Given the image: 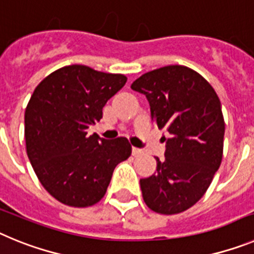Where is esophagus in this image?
Listing matches in <instances>:
<instances>
[{
	"label": "esophagus",
	"instance_id": "esophagus-1",
	"mask_svg": "<svg viewBox=\"0 0 254 254\" xmlns=\"http://www.w3.org/2000/svg\"><path fill=\"white\" fill-rule=\"evenodd\" d=\"M142 154H143V151L141 149H137V147H132V155H133V156H136V158H137V156H141Z\"/></svg>",
	"mask_w": 254,
	"mask_h": 254
}]
</instances>
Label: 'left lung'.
Returning <instances> with one entry per match:
<instances>
[{
	"label": "left lung",
	"mask_w": 254,
	"mask_h": 254,
	"mask_svg": "<svg viewBox=\"0 0 254 254\" xmlns=\"http://www.w3.org/2000/svg\"><path fill=\"white\" fill-rule=\"evenodd\" d=\"M131 89L143 94L159 129H167L165 159L140 179L147 207L174 215L205 194L223 159L224 123L219 96L193 69L172 64L143 73Z\"/></svg>",
	"instance_id": "left-lung-1"
}]
</instances>
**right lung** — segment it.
Segmentation results:
<instances>
[{
  "label": "right lung",
  "mask_w": 254,
  "mask_h": 254,
  "mask_svg": "<svg viewBox=\"0 0 254 254\" xmlns=\"http://www.w3.org/2000/svg\"><path fill=\"white\" fill-rule=\"evenodd\" d=\"M127 77L82 64L62 67L35 87L25 109L28 158L51 196L72 207L93 206L104 197L114 168L128 159L126 137L87 136L103 107Z\"/></svg>",
  "instance_id": "right-lung-1"
}]
</instances>
